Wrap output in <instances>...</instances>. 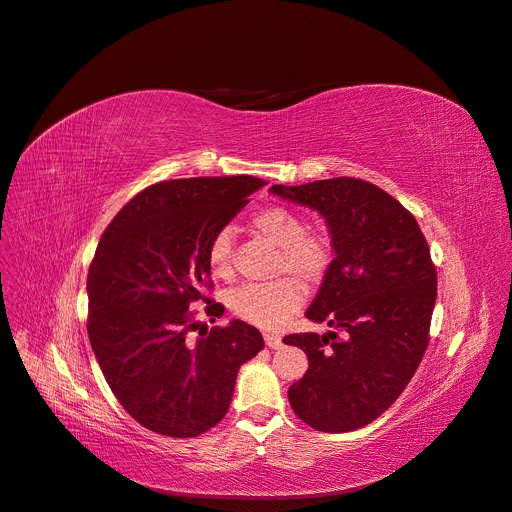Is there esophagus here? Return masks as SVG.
<instances>
[{
    "label": "esophagus",
    "mask_w": 512,
    "mask_h": 512,
    "mask_svg": "<svg viewBox=\"0 0 512 512\" xmlns=\"http://www.w3.org/2000/svg\"><path fill=\"white\" fill-rule=\"evenodd\" d=\"M265 344L274 348V351H278V348H282V338L274 336V334H265Z\"/></svg>",
    "instance_id": "1"
}]
</instances>
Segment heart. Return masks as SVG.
Segmentation results:
<instances>
[{
  "label": "heart",
  "mask_w": 512,
  "mask_h": 512,
  "mask_svg": "<svg viewBox=\"0 0 512 512\" xmlns=\"http://www.w3.org/2000/svg\"><path fill=\"white\" fill-rule=\"evenodd\" d=\"M253 230L280 249L276 274H292L305 284H317L330 267V247L324 238L307 234L303 218L284 207H267L253 215ZM209 272L215 278L232 276V230L213 236L207 251ZM303 303V288L294 280L240 286L230 294V309L249 324L274 330Z\"/></svg>",
  "instance_id": "b5f03b06"
}]
</instances>
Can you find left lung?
Instances as JSON below:
<instances>
[{
    "instance_id": "left-lung-1",
    "label": "left lung",
    "mask_w": 512,
    "mask_h": 512,
    "mask_svg": "<svg viewBox=\"0 0 512 512\" xmlns=\"http://www.w3.org/2000/svg\"><path fill=\"white\" fill-rule=\"evenodd\" d=\"M272 195L326 220L334 259L307 309L326 334H290L309 369L288 388L292 411L326 434L378 419L407 388L427 348L436 267L413 213L359 178L274 184Z\"/></svg>"
}]
</instances>
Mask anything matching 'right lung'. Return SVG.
I'll use <instances>...</instances> for the list:
<instances>
[{
    "label": "right lung",
    "instance_id": "right-lung-1",
    "mask_svg": "<svg viewBox=\"0 0 512 512\" xmlns=\"http://www.w3.org/2000/svg\"><path fill=\"white\" fill-rule=\"evenodd\" d=\"M265 184L245 174L151 184L99 240L87 278L89 340L120 405L155 434L195 438L220 423L240 365L263 348L245 321L207 330L188 305L211 286L213 236ZM222 313L207 305L211 321Z\"/></svg>",
    "mask_w": 512,
    "mask_h": 512
}]
</instances>
